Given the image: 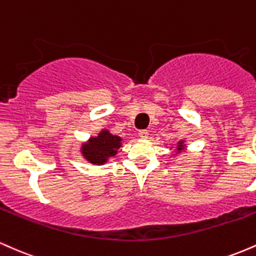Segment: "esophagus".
Here are the masks:
<instances>
[{"instance_id":"obj_1","label":"esophagus","mask_w":256,"mask_h":256,"mask_svg":"<svg viewBox=\"0 0 256 256\" xmlns=\"http://www.w3.org/2000/svg\"><path fill=\"white\" fill-rule=\"evenodd\" d=\"M138 134H140V138H148V136H149V132L146 131V130H140V132H138Z\"/></svg>"}]
</instances>
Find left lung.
Returning a JSON list of instances; mask_svg holds the SVG:
<instances>
[{
	"mask_svg": "<svg viewBox=\"0 0 256 256\" xmlns=\"http://www.w3.org/2000/svg\"><path fill=\"white\" fill-rule=\"evenodd\" d=\"M182 149H183V142L179 143V146H178V150H182Z\"/></svg>",
	"mask_w": 256,
	"mask_h": 256,
	"instance_id": "left-lung-1",
	"label": "left lung"
}]
</instances>
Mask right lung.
<instances>
[{
  "label": "right lung",
  "instance_id": "1",
  "mask_svg": "<svg viewBox=\"0 0 256 256\" xmlns=\"http://www.w3.org/2000/svg\"><path fill=\"white\" fill-rule=\"evenodd\" d=\"M122 138L110 134L108 131H102L98 137L91 138L89 143L82 146L83 156L91 164L102 165L107 162L108 158L114 156L122 146Z\"/></svg>",
  "mask_w": 256,
  "mask_h": 256
}]
</instances>
